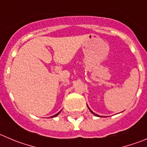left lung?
Returning <instances> with one entry per match:
<instances>
[{"label": "left lung", "instance_id": "1", "mask_svg": "<svg viewBox=\"0 0 147 147\" xmlns=\"http://www.w3.org/2000/svg\"><path fill=\"white\" fill-rule=\"evenodd\" d=\"M87 107H88V105H87ZM88 108H89V110H90V112H91V113H92V114H94V115H96V116H99L98 115L95 114V113H94V112H92V110H91V109H90V108H89V107H88Z\"/></svg>", "mask_w": 147, "mask_h": 147}]
</instances>
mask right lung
I'll use <instances>...</instances> for the list:
<instances>
[{
	"instance_id": "right-lung-1",
	"label": "right lung",
	"mask_w": 147,
	"mask_h": 147,
	"mask_svg": "<svg viewBox=\"0 0 147 147\" xmlns=\"http://www.w3.org/2000/svg\"><path fill=\"white\" fill-rule=\"evenodd\" d=\"M61 113V112H59V113H57V114L54 115H53V116H51V118H54V117H56V116H57V115H58V114H59V113Z\"/></svg>"
}]
</instances>
